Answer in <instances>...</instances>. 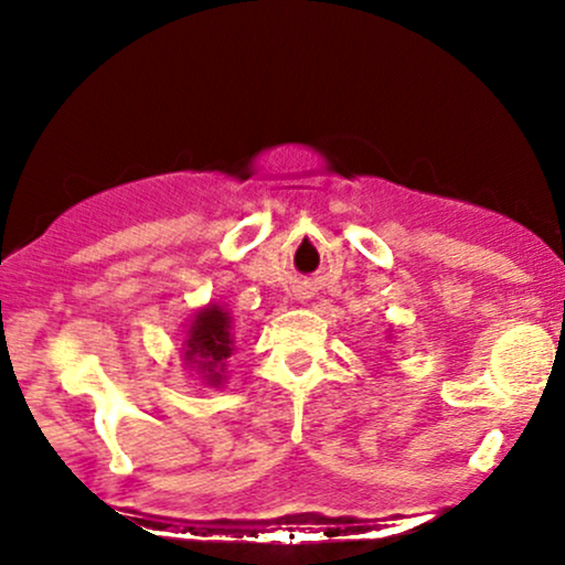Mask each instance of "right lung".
<instances>
[{
	"instance_id": "1",
	"label": "right lung",
	"mask_w": 565,
	"mask_h": 565,
	"mask_svg": "<svg viewBox=\"0 0 565 565\" xmlns=\"http://www.w3.org/2000/svg\"><path fill=\"white\" fill-rule=\"evenodd\" d=\"M233 319L225 305L206 302L185 323L183 364L206 387H223L233 355Z\"/></svg>"
}]
</instances>
